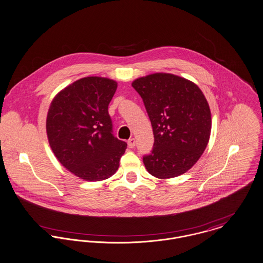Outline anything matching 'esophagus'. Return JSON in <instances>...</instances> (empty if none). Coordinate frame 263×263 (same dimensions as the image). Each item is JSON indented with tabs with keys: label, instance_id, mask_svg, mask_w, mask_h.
Returning <instances> with one entry per match:
<instances>
[{
	"label": "esophagus",
	"instance_id": "34e87169",
	"mask_svg": "<svg viewBox=\"0 0 263 263\" xmlns=\"http://www.w3.org/2000/svg\"><path fill=\"white\" fill-rule=\"evenodd\" d=\"M135 146V139L134 138H131L128 140V147L129 148H134Z\"/></svg>",
	"mask_w": 263,
	"mask_h": 263
}]
</instances>
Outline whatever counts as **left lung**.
<instances>
[{"label": "left lung", "instance_id": "8db88e82", "mask_svg": "<svg viewBox=\"0 0 263 263\" xmlns=\"http://www.w3.org/2000/svg\"><path fill=\"white\" fill-rule=\"evenodd\" d=\"M151 121L154 144L143 156L147 171L160 179L179 176L202 155L210 137L211 113L202 91L193 82L166 73L136 79Z\"/></svg>", "mask_w": 263, "mask_h": 263}]
</instances>
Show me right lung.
Wrapping results in <instances>:
<instances>
[{
	"label": "right lung",
	"instance_id": "add662e5",
	"mask_svg": "<svg viewBox=\"0 0 263 263\" xmlns=\"http://www.w3.org/2000/svg\"><path fill=\"white\" fill-rule=\"evenodd\" d=\"M116 89L111 79L82 78L51 103L46 122L50 146L61 164L84 180L111 177L127 148L114 136L108 113Z\"/></svg>",
	"mask_w": 263,
	"mask_h": 263
}]
</instances>
